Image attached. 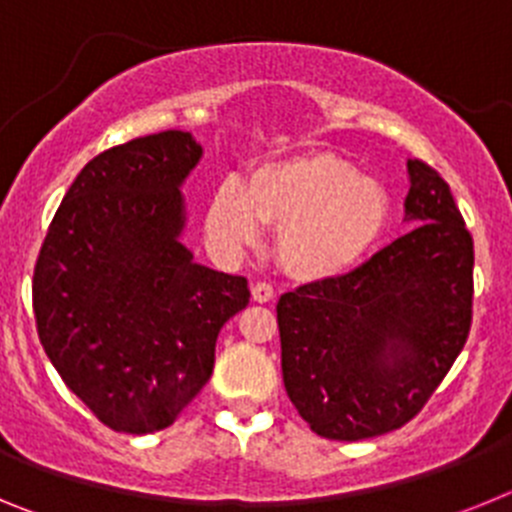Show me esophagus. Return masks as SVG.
<instances>
[{"label": "esophagus", "mask_w": 512, "mask_h": 512, "mask_svg": "<svg viewBox=\"0 0 512 512\" xmlns=\"http://www.w3.org/2000/svg\"><path fill=\"white\" fill-rule=\"evenodd\" d=\"M251 300L259 302V305H266V302L274 300V289H271V284H266V282L253 284V287H251Z\"/></svg>", "instance_id": "esophagus-1"}]
</instances>
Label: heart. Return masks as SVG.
Masks as SVG:
<instances>
[{
    "instance_id": "b5f03b06",
    "label": "heart",
    "mask_w": 512,
    "mask_h": 512,
    "mask_svg": "<svg viewBox=\"0 0 512 512\" xmlns=\"http://www.w3.org/2000/svg\"><path fill=\"white\" fill-rule=\"evenodd\" d=\"M395 223L384 184L336 153H305L259 166L246 187L223 182L207 207V233L223 248L277 230L279 266L305 284L333 282L372 259Z\"/></svg>"
}]
</instances>
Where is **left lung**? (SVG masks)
I'll list each match as a JSON object with an SVG mask.
<instances>
[{
	"label": "left lung",
	"instance_id": "8db88e82",
	"mask_svg": "<svg viewBox=\"0 0 512 512\" xmlns=\"http://www.w3.org/2000/svg\"><path fill=\"white\" fill-rule=\"evenodd\" d=\"M413 230L333 282L279 297L282 377L297 413L330 441L402 428L467 343L474 243L438 171L408 161Z\"/></svg>",
	"mask_w": 512,
	"mask_h": 512
}]
</instances>
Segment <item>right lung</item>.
<instances>
[{
	"mask_svg": "<svg viewBox=\"0 0 512 512\" xmlns=\"http://www.w3.org/2000/svg\"><path fill=\"white\" fill-rule=\"evenodd\" d=\"M202 146L164 130L92 158L45 233L33 310L71 392L120 433L169 428L202 390L248 282L194 261L182 184Z\"/></svg>",
	"mask_w": 512,
	"mask_h": 512,
	"instance_id": "1",
	"label": "right lung"
}]
</instances>
